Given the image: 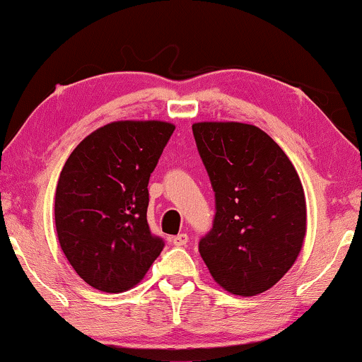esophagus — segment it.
<instances>
[{"label":"esophagus","mask_w":362,"mask_h":362,"mask_svg":"<svg viewBox=\"0 0 362 362\" xmlns=\"http://www.w3.org/2000/svg\"><path fill=\"white\" fill-rule=\"evenodd\" d=\"M171 242H173V245L182 247V245H186L187 242H189V237H187V234H185V232H181V234L173 237Z\"/></svg>","instance_id":"esophagus-1"}]
</instances>
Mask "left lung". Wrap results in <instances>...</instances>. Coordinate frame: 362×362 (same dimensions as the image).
I'll return each instance as SVG.
<instances>
[{"label": "left lung", "instance_id": "1", "mask_svg": "<svg viewBox=\"0 0 362 362\" xmlns=\"http://www.w3.org/2000/svg\"><path fill=\"white\" fill-rule=\"evenodd\" d=\"M192 133L216 192V217L199 242L212 279L232 295L272 288L306 235V201L295 166L259 127L197 122Z\"/></svg>", "mask_w": 362, "mask_h": 362}]
</instances>
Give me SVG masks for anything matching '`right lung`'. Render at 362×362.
Masks as SVG:
<instances>
[{
	"label": "right lung",
	"mask_w": 362,
	"mask_h": 362,
	"mask_svg": "<svg viewBox=\"0 0 362 362\" xmlns=\"http://www.w3.org/2000/svg\"><path fill=\"white\" fill-rule=\"evenodd\" d=\"M175 125L107 123L76 146L61 171L54 217L61 249L93 288L122 293L140 284L163 242L146 221L148 181Z\"/></svg>",
	"instance_id": "obj_1"
}]
</instances>
